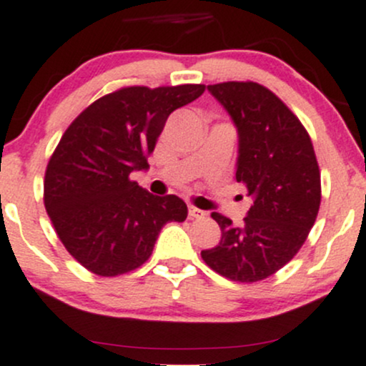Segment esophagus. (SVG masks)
Masks as SVG:
<instances>
[{
  "label": "esophagus",
  "instance_id": "1",
  "mask_svg": "<svg viewBox=\"0 0 366 366\" xmlns=\"http://www.w3.org/2000/svg\"><path fill=\"white\" fill-rule=\"evenodd\" d=\"M187 215H189V219H203L207 215V212H203V210L196 209V207L189 205V210H187Z\"/></svg>",
  "mask_w": 366,
  "mask_h": 366
}]
</instances>
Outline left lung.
Here are the masks:
<instances>
[{"mask_svg": "<svg viewBox=\"0 0 366 366\" xmlns=\"http://www.w3.org/2000/svg\"><path fill=\"white\" fill-rule=\"evenodd\" d=\"M238 132L237 182L252 198L242 224L212 212L221 242L202 251L214 272L257 282L290 263L309 237L321 205V173L298 117L256 82L207 86Z\"/></svg>", "mask_w": 366, "mask_h": 366, "instance_id": "1", "label": "left lung"}]
</instances>
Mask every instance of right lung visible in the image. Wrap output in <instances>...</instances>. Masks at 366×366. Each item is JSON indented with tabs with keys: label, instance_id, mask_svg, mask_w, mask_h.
I'll list each match as a JSON object with an SVG mask.
<instances>
[{
	"label": "right lung",
	"instance_id": "obj_1",
	"mask_svg": "<svg viewBox=\"0 0 366 366\" xmlns=\"http://www.w3.org/2000/svg\"><path fill=\"white\" fill-rule=\"evenodd\" d=\"M203 91L202 84L122 87L91 103L61 137L45 172L44 203L66 251L92 274L142 267L161 228L186 221L179 196H154L129 175L149 168L168 115Z\"/></svg>",
	"mask_w": 366,
	"mask_h": 366
}]
</instances>
